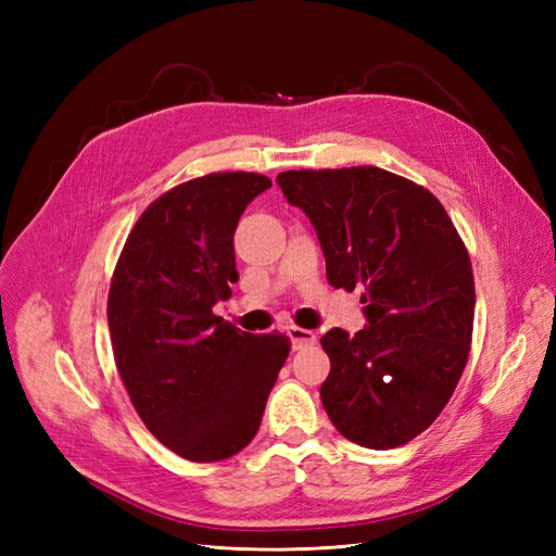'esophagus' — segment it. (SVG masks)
I'll list each match as a JSON object with an SVG mask.
<instances>
[{"instance_id":"obj_1","label":"esophagus","mask_w":556,"mask_h":556,"mask_svg":"<svg viewBox=\"0 0 556 556\" xmlns=\"http://www.w3.org/2000/svg\"><path fill=\"white\" fill-rule=\"evenodd\" d=\"M288 336H290V341H292V348H294V350L315 345V341H317V336H315L313 331L301 329V327H290V329H288Z\"/></svg>"}]
</instances>
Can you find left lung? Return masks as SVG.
<instances>
[{
	"instance_id": "1",
	"label": "left lung",
	"mask_w": 556,
	"mask_h": 556,
	"mask_svg": "<svg viewBox=\"0 0 556 556\" xmlns=\"http://www.w3.org/2000/svg\"><path fill=\"white\" fill-rule=\"evenodd\" d=\"M327 260V280L364 288L368 327L327 331L323 406L348 441L392 450L433 425L457 387L473 339L468 250L427 188L378 166L278 174Z\"/></svg>"
}]
</instances>
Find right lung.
I'll return each mask as SVG.
<instances>
[{
    "mask_svg": "<svg viewBox=\"0 0 556 556\" xmlns=\"http://www.w3.org/2000/svg\"><path fill=\"white\" fill-rule=\"evenodd\" d=\"M271 178L223 172L157 197L129 231L109 290L113 359L139 417L188 462H220L260 429L290 339L213 313L239 280L233 231Z\"/></svg>",
    "mask_w": 556,
    "mask_h": 556,
    "instance_id": "right-lung-1",
    "label": "right lung"
}]
</instances>
